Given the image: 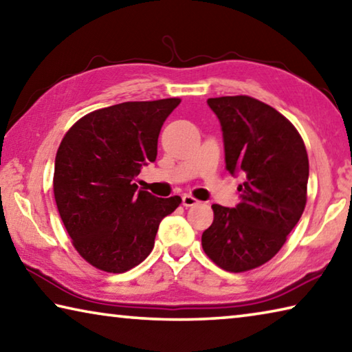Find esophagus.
I'll list each match as a JSON object with an SVG mask.
<instances>
[{
  "label": "esophagus",
  "instance_id": "34e87169",
  "mask_svg": "<svg viewBox=\"0 0 352 352\" xmlns=\"http://www.w3.org/2000/svg\"><path fill=\"white\" fill-rule=\"evenodd\" d=\"M182 201H183V206H186V208H190V206H194V205L199 204L197 199H194L192 195H188V194L183 195Z\"/></svg>",
  "mask_w": 352,
  "mask_h": 352
}]
</instances>
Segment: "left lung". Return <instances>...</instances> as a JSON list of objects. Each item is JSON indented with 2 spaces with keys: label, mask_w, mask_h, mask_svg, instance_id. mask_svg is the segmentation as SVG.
<instances>
[{
  "label": "left lung",
  "mask_w": 352,
  "mask_h": 352,
  "mask_svg": "<svg viewBox=\"0 0 352 352\" xmlns=\"http://www.w3.org/2000/svg\"><path fill=\"white\" fill-rule=\"evenodd\" d=\"M208 105L222 127L226 170L243 183L234 208L212 205L201 245L220 269L247 272L281 250L305 211L307 152L289 119L258 99L211 98Z\"/></svg>",
  "instance_id": "obj_1"
}]
</instances>
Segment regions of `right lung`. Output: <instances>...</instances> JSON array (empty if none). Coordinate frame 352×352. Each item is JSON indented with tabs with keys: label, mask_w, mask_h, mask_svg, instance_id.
Returning a JSON list of instances; mask_svg holds the SVG:
<instances>
[{
	"label": "right lung",
	"mask_w": 352,
	"mask_h": 352,
	"mask_svg": "<svg viewBox=\"0 0 352 352\" xmlns=\"http://www.w3.org/2000/svg\"><path fill=\"white\" fill-rule=\"evenodd\" d=\"M180 99L122 102L80 118L56 155L54 197L83 259L124 273L151 254L160 222L182 199L136 190L142 166L157 160L158 135Z\"/></svg>",
	"instance_id": "obj_1"
}]
</instances>
